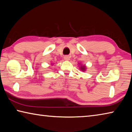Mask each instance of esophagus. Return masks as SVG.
I'll return each instance as SVG.
<instances>
[{
  "instance_id": "1",
  "label": "esophagus",
  "mask_w": 132,
  "mask_h": 132,
  "mask_svg": "<svg viewBox=\"0 0 132 132\" xmlns=\"http://www.w3.org/2000/svg\"><path fill=\"white\" fill-rule=\"evenodd\" d=\"M64 59L65 60V61H69V60H70V57H69V56H64Z\"/></svg>"
}]
</instances>
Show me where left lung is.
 Masks as SVG:
<instances>
[{"label": "left lung", "mask_w": 132, "mask_h": 132, "mask_svg": "<svg viewBox=\"0 0 132 132\" xmlns=\"http://www.w3.org/2000/svg\"><path fill=\"white\" fill-rule=\"evenodd\" d=\"M80 70H81L82 71H84L86 69V67L85 65H82L80 67Z\"/></svg>", "instance_id": "1"}]
</instances>
